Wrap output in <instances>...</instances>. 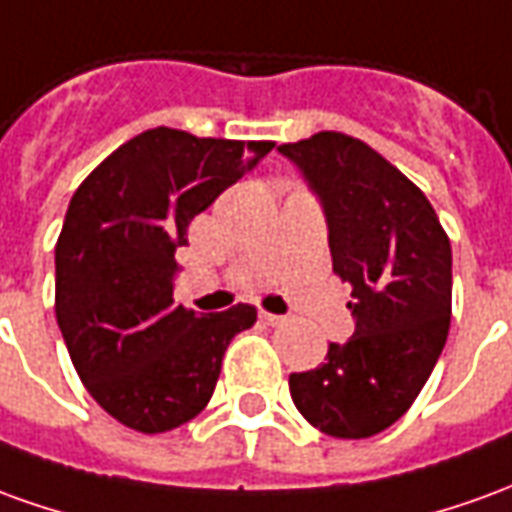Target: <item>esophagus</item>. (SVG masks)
Wrapping results in <instances>:
<instances>
[{
    "mask_svg": "<svg viewBox=\"0 0 512 512\" xmlns=\"http://www.w3.org/2000/svg\"><path fill=\"white\" fill-rule=\"evenodd\" d=\"M260 321L268 324V327H280L282 321H285V316H274V313H266V310H263V313H260Z\"/></svg>",
    "mask_w": 512,
    "mask_h": 512,
    "instance_id": "obj_1",
    "label": "esophagus"
}]
</instances>
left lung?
I'll return each mask as SVG.
<instances>
[{
    "label": "left lung",
    "instance_id": "1",
    "mask_svg": "<svg viewBox=\"0 0 512 512\" xmlns=\"http://www.w3.org/2000/svg\"><path fill=\"white\" fill-rule=\"evenodd\" d=\"M324 205L332 271L352 285L355 335L291 374L296 410L332 438H371L430 380L452 321V244L424 191L343 132L282 144Z\"/></svg>",
    "mask_w": 512,
    "mask_h": 512
}]
</instances>
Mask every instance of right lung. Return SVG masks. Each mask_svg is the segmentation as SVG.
<instances>
[{
    "instance_id": "add662e5",
    "label": "right lung",
    "mask_w": 512,
    "mask_h": 512,
    "mask_svg": "<svg viewBox=\"0 0 512 512\" xmlns=\"http://www.w3.org/2000/svg\"><path fill=\"white\" fill-rule=\"evenodd\" d=\"M271 141L155 127L107 155L74 191L55 246V316L82 385L144 435L199 416L252 305L196 313L174 302L177 246Z\"/></svg>"
}]
</instances>
